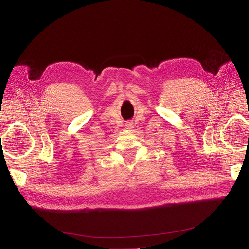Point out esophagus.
<instances>
[{"label":"esophagus","mask_w":249,"mask_h":249,"mask_svg":"<svg viewBox=\"0 0 249 249\" xmlns=\"http://www.w3.org/2000/svg\"><path fill=\"white\" fill-rule=\"evenodd\" d=\"M134 123L133 122H129V123H127L126 124H125V126H126V129L127 130H132L133 129V127H134Z\"/></svg>","instance_id":"obj_1"}]
</instances>
